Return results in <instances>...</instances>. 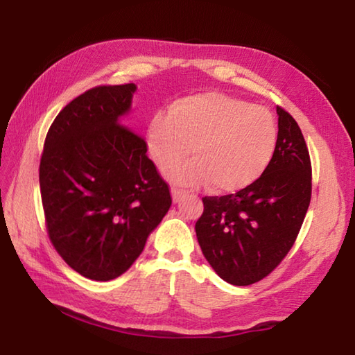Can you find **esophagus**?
<instances>
[{
  "label": "esophagus",
  "mask_w": 355,
  "mask_h": 355,
  "mask_svg": "<svg viewBox=\"0 0 355 355\" xmlns=\"http://www.w3.org/2000/svg\"><path fill=\"white\" fill-rule=\"evenodd\" d=\"M171 192H172V200H173V203H178V201H182V200L187 196V192H186V191H183V189H178V187H172Z\"/></svg>",
  "instance_id": "esophagus-1"
}]
</instances>
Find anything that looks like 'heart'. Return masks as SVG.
I'll list each match as a JSON object with an SVG mask.
<instances>
[{
	"instance_id": "1",
	"label": "heart",
	"mask_w": 355,
	"mask_h": 355,
	"mask_svg": "<svg viewBox=\"0 0 355 355\" xmlns=\"http://www.w3.org/2000/svg\"><path fill=\"white\" fill-rule=\"evenodd\" d=\"M270 110L235 96L206 92L173 101L148 126V150L163 172L192 153L194 162L169 172L178 184L206 183L215 192H237L265 175L279 146Z\"/></svg>"
}]
</instances>
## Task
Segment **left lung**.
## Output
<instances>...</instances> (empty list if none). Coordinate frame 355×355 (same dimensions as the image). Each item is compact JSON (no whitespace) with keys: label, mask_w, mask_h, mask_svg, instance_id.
I'll return each instance as SVG.
<instances>
[{"label":"left lung","mask_w":355,"mask_h":355,"mask_svg":"<svg viewBox=\"0 0 355 355\" xmlns=\"http://www.w3.org/2000/svg\"><path fill=\"white\" fill-rule=\"evenodd\" d=\"M279 146L259 182L223 197H205L196 223L201 251L221 279L248 286L268 277L294 246L308 212L312 168L293 115L277 106Z\"/></svg>","instance_id":"left-lung-1"}]
</instances>
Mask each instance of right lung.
<instances>
[{
  "label": "right lung",
  "instance_id": "obj_1",
  "mask_svg": "<svg viewBox=\"0 0 355 355\" xmlns=\"http://www.w3.org/2000/svg\"><path fill=\"white\" fill-rule=\"evenodd\" d=\"M135 89L96 86L76 96L49 128L40 162L49 239L96 282L126 272L172 205L144 138L121 124Z\"/></svg>",
  "mask_w": 355,
  "mask_h": 355
}]
</instances>
